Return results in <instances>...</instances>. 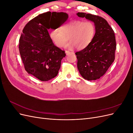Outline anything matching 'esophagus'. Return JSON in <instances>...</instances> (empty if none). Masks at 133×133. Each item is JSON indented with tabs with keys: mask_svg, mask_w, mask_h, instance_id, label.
<instances>
[{
	"mask_svg": "<svg viewBox=\"0 0 133 133\" xmlns=\"http://www.w3.org/2000/svg\"><path fill=\"white\" fill-rule=\"evenodd\" d=\"M65 53H66V55H69V54H74V53H73V52H70L69 51H67V50L65 51Z\"/></svg>",
	"mask_w": 133,
	"mask_h": 133,
	"instance_id": "1",
	"label": "esophagus"
}]
</instances>
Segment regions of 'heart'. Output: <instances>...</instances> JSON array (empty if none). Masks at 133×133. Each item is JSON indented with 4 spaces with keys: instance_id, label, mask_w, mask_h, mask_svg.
<instances>
[{
    "instance_id": "b5f03b06",
    "label": "heart",
    "mask_w": 133,
    "mask_h": 133,
    "mask_svg": "<svg viewBox=\"0 0 133 133\" xmlns=\"http://www.w3.org/2000/svg\"><path fill=\"white\" fill-rule=\"evenodd\" d=\"M95 25L90 21L75 20L63 25L60 29H53L50 38L56 46L63 48L69 39L68 48L78 50L85 49L91 43L95 34Z\"/></svg>"
}]
</instances>
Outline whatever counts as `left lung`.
I'll return each instance as SVG.
<instances>
[{
  "label": "left lung",
  "mask_w": 133,
  "mask_h": 133,
  "mask_svg": "<svg viewBox=\"0 0 133 133\" xmlns=\"http://www.w3.org/2000/svg\"><path fill=\"white\" fill-rule=\"evenodd\" d=\"M79 17L94 22L95 34L85 49L75 53L77 67L82 77L88 80L99 79L105 74L115 59L116 41L114 31L107 21L98 15L78 13Z\"/></svg>",
  "instance_id": "1"
}]
</instances>
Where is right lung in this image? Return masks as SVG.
Listing matches in <instances>:
<instances>
[{"mask_svg":"<svg viewBox=\"0 0 133 133\" xmlns=\"http://www.w3.org/2000/svg\"><path fill=\"white\" fill-rule=\"evenodd\" d=\"M68 18L65 13L48 11L31 19L23 30L19 49L24 68L41 81H48L58 75L62 60L66 55L50 38L48 31L50 19L61 25Z\"/></svg>","mask_w":133,"mask_h":133,"instance_id":"obj_1","label":"right lung"}]
</instances>
